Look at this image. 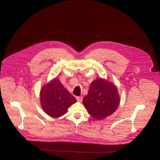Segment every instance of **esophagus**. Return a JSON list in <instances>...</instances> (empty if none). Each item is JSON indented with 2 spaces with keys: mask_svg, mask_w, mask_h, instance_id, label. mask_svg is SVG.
Returning <instances> with one entry per match:
<instances>
[{
  "mask_svg": "<svg viewBox=\"0 0 160 160\" xmlns=\"http://www.w3.org/2000/svg\"><path fill=\"white\" fill-rule=\"evenodd\" d=\"M76 99L78 101L81 102V101H82V100H83V97H82V96H80V97H77Z\"/></svg>",
  "mask_w": 160,
  "mask_h": 160,
  "instance_id": "obj_1",
  "label": "esophagus"
}]
</instances>
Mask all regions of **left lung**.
Listing matches in <instances>:
<instances>
[{"label": "left lung", "mask_w": 160, "mask_h": 160, "mask_svg": "<svg viewBox=\"0 0 160 160\" xmlns=\"http://www.w3.org/2000/svg\"><path fill=\"white\" fill-rule=\"evenodd\" d=\"M83 102L89 114L100 120L114 113L119 106L120 98L113 84L99 78L92 83Z\"/></svg>", "instance_id": "1"}]
</instances>
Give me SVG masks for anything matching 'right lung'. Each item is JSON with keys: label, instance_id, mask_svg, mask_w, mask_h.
Returning a JSON list of instances; mask_svg holds the SVG:
<instances>
[{"label": "right lung", "instance_id": "right-lung-1", "mask_svg": "<svg viewBox=\"0 0 160 160\" xmlns=\"http://www.w3.org/2000/svg\"><path fill=\"white\" fill-rule=\"evenodd\" d=\"M40 99L44 111L54 118L65 114L69 107L76 102L56 78L42 88Z\"/></svg>", "mask_w": 160, "mask_h": 160}]
</instances>
